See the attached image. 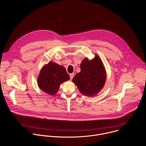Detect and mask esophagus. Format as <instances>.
I'll use <instances>...</instances> for the list:
<instances>
[{"instance_id": "obj_1", "label": "esophagus", "mask_w": 146, "mask_h": 146, "mask_svg": "<svg viewBox=\"0 0 146 146\" xmlns=\"http://www.w3.org/2000/svg\"><path fill=\"white\" fill-rule=\"evenodd\" d=\"M70 79L71 80H72V78L74 77V73H70Z\"/></svg>"}]
</instances>
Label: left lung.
<instances>
[{"mask_svg":"<svg viewBox=\"0 0 146 146\" xmlns=\"http://www.w3.org/2000/svg\"><path fill=\"white\" fill-rule=\"evenodd\" d=\"M80 68V72L72 80L81 94L94 96L102 89L106 81V72L102 60L98 55L91 60L86 58Z\"/></svg>","mask_w":146,"mask_h":146,"instance_id":"obj_1","label":"left lung"}]
</instances>
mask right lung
<instances>
[{
	"mask_svg": "<svg viewBox=\"0 0 146 146\" xmlns=\"http://www.w3.org/2000/svg\"><path fill=\"white\" fill-rule=\"evenodd\" d=\"M69 78V75L64 66L50 62L41 70L37 83L41 90L53 95L58 92L62 83Z\"/></svg>",
	"mask_w": 146,
	"mask_h": 146,
	"instance_id": "obj_1",
	"label": "right lung"
}]
</instances>
